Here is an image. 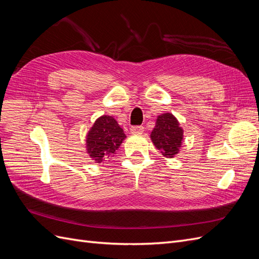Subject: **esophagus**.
Returning a JSON list of instances; mask_svg holds the SVG:
<instances>
[{"label":"esophagus","mask_w":259,"mask_h":259,"mask_svg":"<svg viewBox=\"0 0 259 259\" xmlns=\"http://www.w3.org/2000/svg\"><path fill=\"white\" fill-rule=\"evenodd\" d=\"M131 132H132V134H142V133L144 132V126H142V125H137V126H132Z\"/></svg>","instance_id":"1"}]
</instances>
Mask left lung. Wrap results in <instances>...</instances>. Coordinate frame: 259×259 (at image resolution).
I'll return each mask as SVG.
<instances>
[{
  "label": "left lung",
  "instance_id": "1",
  "mask_svg": "<svg viewBox=\"0 0 259 259\" xmlns=\"http://www.w3.org/2000/svg\"><path fill=\"white\" fill-rule=\"evenodd\" d=\"M183 134V130L179 127L176 117L170 113H165L158 116L155 127L151 133V139L163 155L173 158L179 151Z\"/></svg>",
  "mask_w": 259,
  "mask_h": 259
}]
</instances>
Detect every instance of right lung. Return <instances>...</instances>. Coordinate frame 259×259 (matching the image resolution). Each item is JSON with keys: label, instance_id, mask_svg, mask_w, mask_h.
I'll return each mask as SVG.
<instances>
[{"label": "right lung", "instance_id": "1", "mask_svg": "<svg viewBox=\"0 0 259 259\" xmlns=\"http://www.w3.org/2000/svg\"><path fill=\"white\" fill-rule=\"evenodd\" d=\"M125 134L112 116L103 115L94 123L86 138L88 151L97 163L109 159L122 144Z\"/></svg>", "mask_w": 259, "mask_h": 259}]
</instances>
